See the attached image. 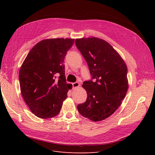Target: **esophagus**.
Wrapping results in <instances>:
<instances>
[{"label":"esophagus","mask_w":155,"mask_h":155,"mask_svg":"<svg viewBox=\"0 0 155 155\" xmlns=\"http://www.w3.org/2000/svg\"><path fill=\"white\" fill-rule=\"evenodd\" d=\"M72 86H73L74 88H78L80 86V84H79L78 82H75V83H72Z\"/></svg>","instance_id":"esophagus-1"}]
</instances>
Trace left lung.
<instances>
[{
	"label": "left lung",
	"instance_id": "obj_1",
	"mask_svg": "<svg viewBox=\"0 0 155 155\" xmlns=\"http://www.w3.org/2000/svg\"><path fill=\"white\" fill-rule=\"evenodd\" d=\"M76 45L96 79L83 82L87 98L77 106L78 112L93 121H102L118 109L125 97L129 87L127 67L114 48L101 39H76Z\"/></svg>",
	"mask_w": 155,
	"mask_h": 155
}]
</instances>
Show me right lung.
Wrapping results in <instances>:
<instances>
[{"label": "right lung", "mask_w": 155, "mask_h": 155, "mask_svg": "<svg viewBox=\"0 0 155 155\" xmlns=\"http://www.w3.org/2000/svg\"><path fill=\"white\" fill-rule=\"evenodd\" d=\"M74 39H46L28 54L18 74L23 99L34 115L50 118L58 115L72 85L64 76V59ZM59 74L57 78L56 76Z\"/></svg>", "instance_id": "add662e5"}]
</instances>
